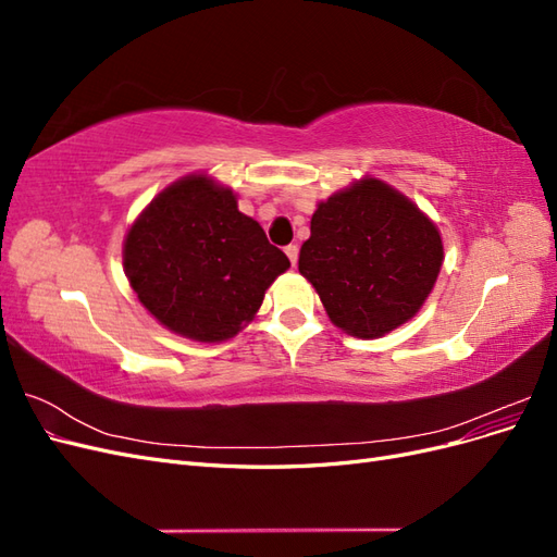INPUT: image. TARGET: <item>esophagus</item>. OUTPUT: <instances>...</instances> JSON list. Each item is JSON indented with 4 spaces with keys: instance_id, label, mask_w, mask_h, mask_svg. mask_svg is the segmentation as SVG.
<instances>
[{
    "instance_id": "34e87169",
    "label": "esophagus",
    "mask_w": 557,
    "mask_h": 557,
    "mask_svg": "<svg viewBox=\"0 0 557 557\" xmlns=\"http://www.w3.org/2000/svg\"><path fill=\"white\" fill-rule=\"evenodd\" d=\"M285 256H288L290 264L295 267V264H297V258H299V248H297L295 244H290V246H285Z\"/></svg>"
}]
</instances>
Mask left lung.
<instances>
[{
	"mask_svg": "<svg viewBox=\"0 0 557 557\" xmlns=\"http://www.w3.org/2000/svg\"><path fill=\"white\" fill-rule=\"evenodd\" d=\"M442 260L430 218L391 185L364 178L320 201L299 272L336 327L376 339L423 307Z\"/></svg>",
	"mask_w": 557,
	"mask_h": 557,
	"instance_id": "obj_1",
	"label": "left lung"
}]
</instances>
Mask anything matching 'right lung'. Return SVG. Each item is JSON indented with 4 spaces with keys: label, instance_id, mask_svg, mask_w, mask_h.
I'll use <instances>...</instances> for the list:
<instances>
[{
    "label": "right lung",
    "instance_id": "right-lung-1",
    "mask_svg": "<svg viewBox=\"0 0 557 557\" xmlns=\"http://www.w3.org/2000/svg\"><path fill=\"white\" fill-rule=\"evenodd\" d=\"M123 260L141 305L197 342L237 334L290 267L234 195L207 176L183 178L150 201L127 232Z\"/></svg>",
    "mask_w": 557,
    "mask_h": 557
}]
</instances>
